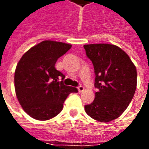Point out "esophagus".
<instances>
[{
	"mask_svg": "<svg viewBox=\"0 0 149 149\" xmlns=\"http://www.w3.org/2000/svg\"><path fill=\"white\" fill-rule=\"evenodd\" d=\"M77 89L79 92H83V91L84 90V88L83 87V86H81V85H80V86H78L77 87Z\"/></svg>",
	"mask_w": 149,
	"mask_h": 149,
	"instance_id": "obj_1",
	"label": "esophagus"
}]
</instances>
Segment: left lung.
I'll return each instance as SVG.
<instances>
[{
	"label": "left lung",
	"mask_w": 149,
	"mask_h": 149,
	"mask_svg": "<svg viewBox=\"0 0 149 149\" xmlns=\"http://www.w3.org/2000/svg\"><path fill=\"white\" fill-rule=\"evenodd\" d=\"M86 55L94 67L95 99L84 106L96 120L109 122L118 118L133 98L137 83L134 64L118 46L109 44L84 45Z\"/></svg>",
	"instance_id": "1"
}]
</instances>
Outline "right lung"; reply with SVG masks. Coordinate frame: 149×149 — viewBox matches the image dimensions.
Returning a JSON list of instances; mask_svg holds the SVG:
<instances>
[{
    "label": "right lung",
    "mask_w": 149,
    "mask_h": 149,
    "mask_svg": "<svg viewBox=\"0 0 149 149\" xmlns=\"http://www.w3.org/2000/svg\"><path fill=\"white\" fill-rule=\"evenodd\" d=\"M69 44L44 40L22 56L14 74L16 95L28 115L38 120H46L61 112L63 104L74 87L67 86L65 75L55 68L57 59L68 52Z\"/></svg>",
    "instance_id": "obj_1"
}]
</instances>
